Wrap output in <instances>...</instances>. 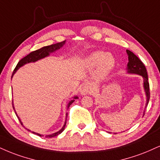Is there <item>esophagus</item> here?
I'll use <instances>...</instances> for the list:
<instances>
[{
	"label": "esophagus",
	"mask_w": 160,
	"mask_h": 160,
	"mask_svg": "<svg viewBox=\"0 0 160 160\" xmlns=\"http://www.w3.org/2000/svg\"><path fill=\"white\" fill-rule=\"evenodd\" d=\"M92 92V86L91 84H85L82 87L80 88V94L82 95H86Z\"/></svg>",
	"instance_id": "34e87169"
}]
</instances>
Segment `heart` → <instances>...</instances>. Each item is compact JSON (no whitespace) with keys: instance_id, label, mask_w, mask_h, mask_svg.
Masks as SVG:
<instances>
[{"instance_id":"1","label":"heart","mask_w":160,"mask_h":160,"mask_svg":"<svg viewBox=\"0 0 160 160\" xmlns=\"http://www.w3.org/2000/svg\"><path fill=\"white\" fill-rule=\"evenodd\" d=\"M115 58L111 53L101 51L90 53L84 59V64L89 68H95V76L98 78H104L115 66Z\"/></svg>"}]
</instances>
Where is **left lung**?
<instances>
[{"mask_svg": "<svg viewBox=\"0 0 160 160\" xmlns=\"http://www.w3.org/2000/svg\"><path fill=\"white\" fill-rule=\"evenodd\" d=\"M127 53L128 55V73L129 74H135L141 75L144 79V88H145L146 98H147V101H146L145 108L148 104V102L150 100V87H149V82H148V73L146 68L144 65V63L138 58L137 56L134 54L132 52L129 50H127ZM143 115H145V111H144Z\"/></svg>", "mask_w": 160, "mask_h": 160, "instance_id": "left-lung-1", "label": "left lung"}]
</instances>
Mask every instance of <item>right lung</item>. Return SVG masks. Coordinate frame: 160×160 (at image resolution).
<instances>
[{
	"label": "right lung",
	"mask_w": 160,
	"mask_h": 160,
	"mask_svg": "<svg viewBox=\"0 0 160 160\" xmlns=\"http://www.w3.org/2000/svg\"><path fill=\"white\" fill-rule=\"evenodd\" d=\"M65 44V41H63V42H59V43L53 44V45H48V46H45V47H43V48H42L38 49V50H36V51H34L31 52V53H30L28 55H27L26 57H24V58L22 59L20 61L18 62V64H17L16 67H15V68L14 69V71H13L12 78L13 77V75L15 74V73L17 72V70H18L19 68H21V67L23 66V65H24L27 64V63H30V62H35L39 60V59L45 58V57H48V56L50 55V53H53V52L56 51H57V50L59 49V48H60L62 47V46L64 45ZM77 98H78V96H74V99H77ZM74 99L72 100V101H69V103H68V106H67V107H68V108L69 107H70V105L72 104L73 102L74 101ZM12 107H13V109H14L15 114H16V115H17V117H18V118L19 119V121H20L21 124H22V125H23L22 122H21L20 118H19V117L18 116V115H17L16 112H15V107H14V104H13V101H12ZM67 115H68V114H67V113H66V118H67ZM66 118H65V124H64V125H63V127H62V128L61 130H59L58 132L51 134V135L45 136V137L46 138H52V137H54V136H58L59 134H60L61 132L65 130V124H66ZM28 131H30V130H28ZM32 132V133L36 134V135H38V136H43V135H41V134L37 133V132Z\"/></svg>",
	"instance_id": "1"
}]
</instances>
